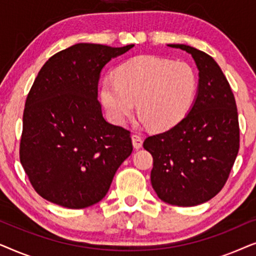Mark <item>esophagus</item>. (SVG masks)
<instances>
[{
    "mask_svg": "<svg viewBox=\"0 0 256 256\" xmlns=\"http://www.w3.org/2000/svg\"><path fill=\"white\" fill-rule=\"evenodd\" d=\"M132 141L136 150H138L142 146V138L138 135H132Z\"/></svg>",
    "mask_w": 256,
    "mask_h": 256,
    "instance_id": "esophagus-1",
    "label": "esophagus"
}]
</instances>
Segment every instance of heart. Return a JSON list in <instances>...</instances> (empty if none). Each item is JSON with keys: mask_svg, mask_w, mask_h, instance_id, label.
Returning <instances> with one entry per match:
<instances>
[{"mask_svg": "<svg viewBox=\"0 0 256 256\" xmlns=\"http://www.w3.org/2000/svg\"><path fill=\"white\" fill-rule=\"evenodd\" d=\"M197 88V73L188 62L140 56L124 62L116 70L115 78H104L100 100L115 124H126L136 102L142 124L164 130L186 116Z\"/></svg>", "mask_w": 256, "mask_h": 256, "instance_id": "b5f03b06", "label": "heart"}]
</instances>
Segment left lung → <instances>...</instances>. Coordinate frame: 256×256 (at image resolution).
<instances>
[{"label": "left lung", "mask_w": 256, "mask_h": 256, "mask_svg": "<svg viewBox=\"0 0 256 256\" xmlns=\"http://www.w3.org/2000/svg\"><path fill=\"white\" fill-rule=\"evenodd\" d=\"M190 54L198 68L196 99L183 120L143 142L152 154L150 180L160 200L196 206L225 185L239 152L236 99L211 56L184 44H168Z\"/></svg>", "instance_id": "8db88e82"}]
</instances>
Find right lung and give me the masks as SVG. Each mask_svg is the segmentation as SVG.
I'll return each mask as SVG.
<instances>
[{"instance_id": "obj_1", "label": "right lung", "mask_w": 256, "mask_h": 256, "mask_svg": "<svg viewBox=\"0 0 256 256\" xmlns=\"http://www.w3.org/2000/svg\"><path fill=\"white\" fill-rule=\"evenodd\" d=\"M132 48L79 43L38 72L24 108L20 158L46 200L68 208L96 204L130 156V132L104 120L98 84L104 65Z\"/></svg>"}]
</instances>
